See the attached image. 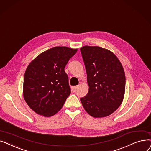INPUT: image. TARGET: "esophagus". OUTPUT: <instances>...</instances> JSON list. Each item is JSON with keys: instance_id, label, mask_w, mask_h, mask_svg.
Returning a JSON list of instances; mask_svg holds the SVG:
<instances>
[{"instance_id": "34e87169", "label": "esophagus", "mask_w": 151, "mask_h": 151, "mask_svg": "<svg viewBox=\"0 0 151 151\" xmlns=\"http://www.w3.org/2000/svg\"><path fill=\"white\" fill-rule=\"evenodd\" d=\"M77 88V86H73V87H72V91L74 92L76 90Z\"/></svg>"}]
</instances>
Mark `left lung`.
Returning <instances> with one entry per match:
<instances>
[{
    "label": "left lung",
    "mask_w": 151,
    "mask_h": 151,
    "mask_svg": "<svg viewBox=\"0 0 151 151\" xmlns=\"http://www.w3.org/2000/svg\"><path fill=\"white\" fill-rule=\"evenodd\" d=\"M87 74V95L81 98L85 110L95 118L109 116L121 105L125 91L122 65L110 50L97 46L81 48Z\"/></svg>",
    "instance_id": "left-lung-1"
}]
</instances>
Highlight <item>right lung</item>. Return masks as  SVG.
Returning <instances> with one entry per match:
<instances>
[{
    "label": "right lung",
    "instance_id": "1",
    "mask_svg": "<svg viewBox=\"0 0 151 151\" xmlns=\"http://www.w3.org/2000/svg\"><path fill=\"white\" fill-rule=\"evenodd\" d=\"M77 49L55 47L39 55L29 64L24 77L23 96L37 114L51 117L70 94L64 68Z\"/></svg>",
    "mask_w": 151,
    "mask_h": 151
}]
</instances>
